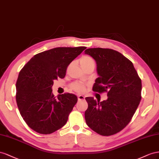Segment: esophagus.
Wrapping results in <instances>:
<instances>
[{
  "label": "esophagus",
  "mask_w": 159,
  "mask_h": 159,
  "mask_svg": "<svg viewBox=\"0 0 159 159\" xmlns=\"http://www.w3.org/2000/svg\"><path fill=\"white\" fill-rule=\"evenodd\" d=\"M84 97L83 96V95H79L78 97V100L79 101H83V100H84Z\"/></svg>",
  "instance_id": "obj_1"
}]
</instances>
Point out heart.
Segmentation results:
<instances>
[{"label": "heart", "instance_id": "heart-1", "mask_svg": "<svg viewBox=\"0 0 159 159\" xmlns=\"http://www.w3.org/2000/svg\"><path fill=\"white\" fill-rule=\"evenodd\" d=\"M80 64L83 69H85L89 66H94L95 62L92 57L88 55H84L80 58ZM70 89L76 93H83L85 92L86 85L80 82H75L70 85Z\"/></svg>", "mask_w": 159, "mask_h": 159}]
</instances>
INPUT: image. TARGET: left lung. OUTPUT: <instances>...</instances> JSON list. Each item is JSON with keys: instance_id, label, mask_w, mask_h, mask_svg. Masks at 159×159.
Instances as JSON below:
<instances>
[{"instance_id": "obj_1", "label": "left lung", "mask_w": 159, "mask_h": 159, "mask_svg": "<svg viewBox=\"0 0 159 159\" xmlns=\"http://www.w3.org/2000/svg\"><path fill=\"white\" fill-rule=\"evenodd\" d=\"M96 61L99 77L95 80L94 92L107 93L108 98L100 102L86 97L88 108L84 116L87 125L102 136L120 132L127 125L141 100V79L133 62L111 48L85 50Z\"/></svg>"}]
</instances>
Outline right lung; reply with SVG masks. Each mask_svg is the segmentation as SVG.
<instances>
[{"instance_id":"add662e5","label":"right lung","mask_w":159,"mask_h":159,"mask_svg":"<svg viewBox=\"0 0 159 159\" xmlns=\"http://www.w3.org/2000/svg\"><path fill=\"white\" fill-rule=\"evenodd\" d=\"M85 47H57L40 52L20 70L16 83V101L30 129L43 134L60 129L68 120L77 97L64 93L54 97V80L63 79L68 66Z\"/></svg>"}]
</instances>
